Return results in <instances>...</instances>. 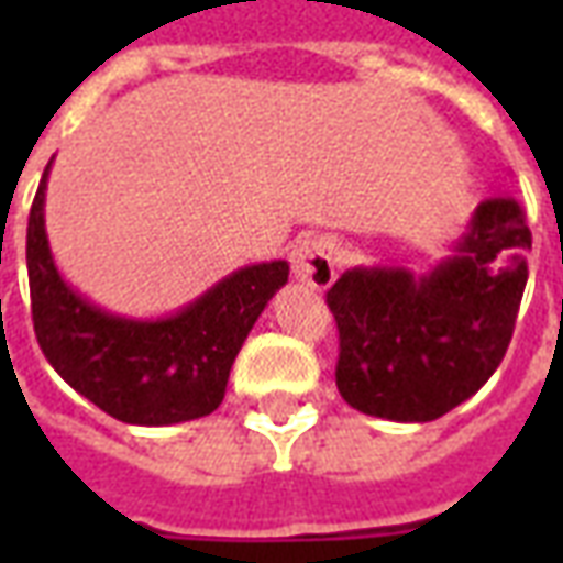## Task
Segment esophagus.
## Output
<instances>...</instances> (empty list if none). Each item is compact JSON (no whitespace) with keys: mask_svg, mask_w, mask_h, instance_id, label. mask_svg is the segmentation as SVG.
<instances>
[{"mask_svg":"<svg viewBox=\"0 0 563 563\" xmlns=\"http://www.w3.org/2000/svg\"><path fill=\"white\" fill-rule=\"evenodd\" d=\"M338 250L329 238H305L292 246L295 277L310 289H329L338 274Z\"/></svg>","mask_w":563,"mask_h":563,"instance_id":"1","label":"esophagus"}]
</instances>
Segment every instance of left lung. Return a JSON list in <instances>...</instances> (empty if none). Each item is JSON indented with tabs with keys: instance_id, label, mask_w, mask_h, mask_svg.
I'll return each instance as SVG.
<instances>
[{
	"instance_id": "1",
	"label": "left lung",
	"mask_w": 563,
	"mask_h": 563,
	"mask_svg": "<svg viewBox=\"0 0 563 563\" xmlns=\"http://www.w3.org/2000/svg\"><path fill=\"white\" fill-rule=\"evenodd\" d=\"M528 250L519 201L488 198L431 271H343L325 295L341 331L343 401L391 422H431L476 395L516 329Z\"/></svg>"
}]
</instances>
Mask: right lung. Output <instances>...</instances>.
<instances>
[{
	"instance_id": "obj_1",
	"label": "right lung",
	"mask_w": 563,
	"mask_h": 563,
	"mask_svg": "<svg viewBox=\"0 0 563 563\" xmlns=\"http://www.w3.org/2000/svg\"><path fill=\"white\" fill-rule=\"evenodd\" d=\"M51 162L26 229L32 325L44 358L78 395L126 424L159 428L213 413L234 355L289 280V262L274 258L232 271L172 317L111 313L71 289L56 268L44 232Z\"/></svg>"
}]
</instances>
